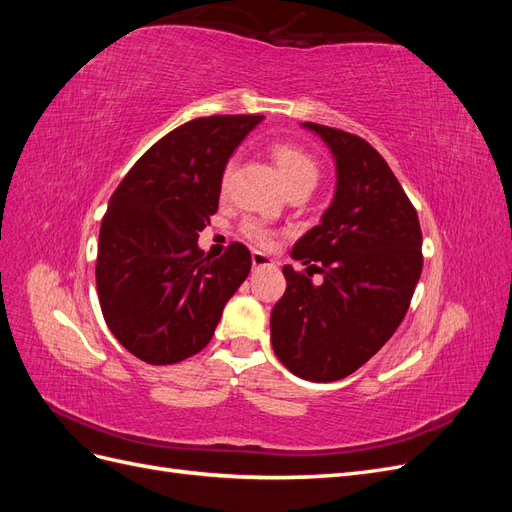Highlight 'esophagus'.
<instances>
[{
	"mask_svg": "<svg viewBox=\"0 0 512 512\" xmlns=\"http://www.w3.org/2000/svg\"><path fill=\"white\" fill-rule=\"evenodd\" d=\"M252 265L254 269H260V267H271L273 265V258L267 256L265 252H252Z\"/></svg>",
	"mask_w": 512,
	"mask_h": 512,
	"instance_id": "obj_1",
	"label": "esophagus"
}]
</instances>
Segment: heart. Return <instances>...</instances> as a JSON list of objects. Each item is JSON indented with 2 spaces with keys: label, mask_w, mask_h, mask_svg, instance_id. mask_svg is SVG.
<instances>
[{
  "label": "heart",
  "mask_w": 512,
  "mask_h": 512,
  "mask_svg": "<svg viewBox=\"0 0 512 512\" xmlns=\"http://www.w3.org/2000/svg\"><path fill=\"white\" fill-rule=\"evenodd\" d=\"M269 156H271L273 164L277 166V170H280L288 192L297 190V188H314L316 185L318 164L303 147L280 141V143H273L269 147ZM232 170H235V164L232 162H226L222 168V175H220V194L222 196H226L230 190ZM241 232L252 243H256L260 247H269L275 237V232L260 220H245L241 224Z\"/></svg>",
  "instance_id": "1"
}]
</instances>
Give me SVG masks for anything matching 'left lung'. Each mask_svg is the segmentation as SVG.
I'll use <instances>...</instances> for the list:
<instances>
[{"label":"left lung","mask_w":512,"mask_h":512,"mask_svg":"<svg viewBox=\"0 0 512 512\" xmlns=\"http://www.w3.org/2000/svg\"><path fill=\"white\" fill-rule=\"evenodd\" d=\"M335 156L337 190L322 222L292 247L307 267H284L271 344L286 369L312 382L350 376L404 320L423 271V232L401 183L365 138L303 123ZM323 273L316 287L308 269Z\"/></svg>","instance_id":"8db88e82"}]
</instances>
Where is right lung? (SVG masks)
Returning a JSON list of instances; mask_svg holds the SVG:
<instances>
[{"label": "right lung", "mask_w": 512, "mask_h": 512, "mask_svg": "<svg viewBox=\"0 0 512 512\" xmlns=\"http://www.w3.org/2000/svg\"><path fill=\"white\" fill-rule=\"evenodd\" d=\"M262 115L198 117L162 136L117 185L100 226L96 288L119 344L151 365L203 350L224 305L252 269L230 243L220 258L198 250L220 203V175Z\"/></svg>", "instance_id": "obj_1"}]
</instances>
